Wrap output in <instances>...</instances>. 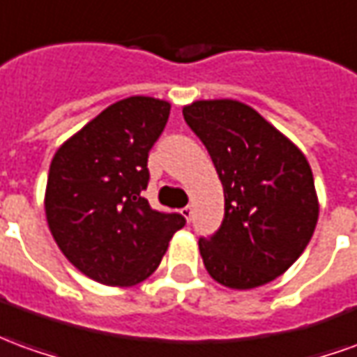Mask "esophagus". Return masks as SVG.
I'll use <instances>...</instances> for the list:
<instances>
[{
  "label": "esophagus",
  "mask_w": 357,
  "mask_h": 357,
  "mask_svg": "<svg viewBox=\"0 0 357 357\" xmlns=\"http://www.w3.org/2000/svg\"><path fill=\"white\" fill-rule=\"evenodd\" d=\"M181 216L189 222L191 220V216H193V208H191V206H183V208H181Z\"/></svg>",
  "instance_id": "esophagus-1"
}]
</instances>
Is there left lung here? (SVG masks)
<instances>
[{
    "label": "left lung",
    "mask_w": 357,
    "mask_h": 357,
    "mask_svg": "<svg viewBox=\"0 0 357 357\" xmlns=\"http://www.w3.org/2000/svg\"><path fill=\"white\" fill-rule=\"evenodd\" d=\"M224 187V220L199 239L216 282L251 290L286 273L317 226L313 174L296 144L238 100H199L183 108Z\"/></svg>",
    "instance_id": "obj_1"
}]
</instances>
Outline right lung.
<instances>
[{"instance_id": "obj_1", "label": "right lung", "mask_w": 357, "mask_h": 357, "mask_svg": "<svg viewBox=\"0 0 357 357\" xmlns=\"http://www.w3.org/2000/svg\"><path fill=\"white\" fill-rule=\"evenodd\" d=\"M170 104L131 96L106 108L59 146L46 187V218L57 248L89 278L133 286L156 271L178 213L154 211L143 197L149 153Z\"/></svg>"}]
</instances>
